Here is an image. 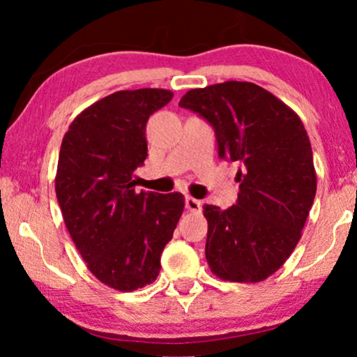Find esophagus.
<instances>
[{
	"instance_id": "34e87169",
	"label": "esophagus",
	"mask_w": 357,
	"mask_h": 357,
	"mask_svg": "<svg viewBox=\"0 0 357 357\" xmlns=\"http://www.w3.org/2000/svg\"><path fill=\"white\" fill-rule=\"evenodd\" d=\"M185 207L188 208V211L190 212H202V202H200V200H197V199H194V197H185Z\"/></svg>"
}]
</instances>
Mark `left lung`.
<instances>
[{
    "mask_svg": "<svg viewBox=\"0 0 357 357\" xmlns=\"http://www.w3.org/2000/svg\"><path fill=\"white\" fill-rule=\"evenodd\" d=\"M178 105L212 125L220 158L241 163L236 205H204L208 267L224 280L261 282L296 249L316 197L307 132L286 103L249 82L195 88Z\"/></svg>",
    "mask_w": 357,
    "mask_h": 357,
    "instance_id": "left-lung-1",
    "label": "left lung"
}]
</instances>
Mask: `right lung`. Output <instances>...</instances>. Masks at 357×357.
Segmentation results:
<instances>
[{
	"label": "right lung",
	"mask_w": 357,
	"mask_h": 357,
	"mask_svg": "<svg viewBox=\"0 0 357 357\" xmlns=\"http://www.w3.org/2000/svg\"><path fill=\"white\" fill-rule=\"evenodd\" d=\"M172 96L160 88L116 91L79 113L61 142L54 190L63 220L91 274L119 291L157 279L183 212L182 194H137L133 180L149 155L146 121Z\"/></svg>",
	"instance_id": "1"
}]
</instances>
